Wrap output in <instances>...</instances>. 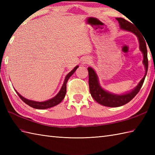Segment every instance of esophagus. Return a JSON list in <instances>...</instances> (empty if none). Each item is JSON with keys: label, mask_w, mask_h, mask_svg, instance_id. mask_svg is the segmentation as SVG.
<instances>
[{"label": "esophagus", "mask_w": 155, "mask_h": 155, "mask_svg": "<svg viewBox=\"0 0 155 155\" xmlns=\"http://www.w3.org/2000/svg\"><path fill=\"white\" fill-rule=\"evenodd\" d=\"M88 60H87V59H84V60H83V64L87 63V62H88Z\"/></svg>", "instance_id": "esophagus-1"}]
</instances>
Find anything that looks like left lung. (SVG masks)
<instances>
[{"label":"left lung","mask_w":155,"mask_h":155,"mask_svg":"<svg viewBox=\"0 0 155 155\" xmlns=\"http://www.w3.org/2000/svg\"><path fill=\"white\" fill-rule=\"evenodd\" d=\"M118 22H119L120 27L122 29L132 32L139 38L140 44V50L143 53V64L145 67L146 72L143 79L140 81L137 87L130 93L122 94L117 95L108 93L106 91L103 90L100 86L98 81V77L94 71L91 67L88 68V84H89V89L91 96L97 103L109 107H118L123 106V105L128 103L133 98L136 96L142 87L143 83L145 79V77L148 71V57H147V49L146 42L144 38L140 34L139 31L134 28V25L128 22L127 20L123 18H117Z\"/></svg>","instance_id":"1"}]
</instances>
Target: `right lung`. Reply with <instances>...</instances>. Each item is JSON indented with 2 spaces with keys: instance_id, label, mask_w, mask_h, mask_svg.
Masks as SVG:
<instances>
[{
  "instance_id": "1",
  "label": "right lung",
  "mask_w": 155,
  "mask_h": 155,
  "mask_svg": "<svg viewBox=\"0 0 155 155\" xmlns=\"http://www.w3.org/2000/svg\"><path fill=\"white\" fill-rule=\"evenodd\" d=\"M78 67V66H77V67H76L73 69V70L71 71L67 76H66L64 82L63 83V85H62L61 91H59V93L57 95H56L54 98H51V99H50V100L46 101L45 102H36V101H33L28 100V99H27V98H25L23 97H22L17 91H16V93H17L18 97L21 98V100L24 102V103L28 104V106H30L34 108H37V109H45V108H48L56 106V105H57L58 104L60 103L63 100V98H64L66 93H67V81L68 80V78L71 77V75L73 74V73L75 72V71L77 70V68Z\"/></svg>"
}]
</instances>
